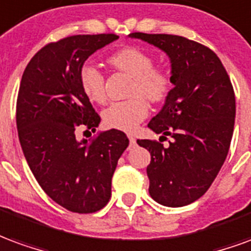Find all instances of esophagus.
I'll use <instances>...</instances> for the list:
<instances>
[{"label": "esophagus", "mask_w": 251, "mask_h": 251, "mask_svg": "<svg viewBox=\"0 0 251 251\" xmlns=\"http://www.w3.org/2000/svg\"><path fill=\"white\" fill-rule=\"evenodd\" d=\"M129 142H130V147H134L136 145V138L133 136H129Z\"/></svg>", "instance_id": "obj_1"}]
</instances>
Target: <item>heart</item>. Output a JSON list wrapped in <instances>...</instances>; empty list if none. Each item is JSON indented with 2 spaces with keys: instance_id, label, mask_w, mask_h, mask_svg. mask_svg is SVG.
Here are the masks:
<instances>
[{
  "instance_id": "heart-1",
  "label": "heart",
  "mask_w": 251,
  "mask_h": 251,
  "mask_svg": "<svg viewBox=\"0 0 251 251\" xmlns=\"http://www.w3.org/2000/svg\"><path fill=\"white\" fill-rule=\"evenodd\" d=\"M109 62L122 72L133 77L130 99L109 104L102 113L104 125L111 129L133 131L140 122L147 118L152 102L163 100L169 93L171 79L163 68H154V60L148 52L136 47H126L110 56ZM79 83L83 93L91 102L102 103L106 99L103 74L93 63H84L79 70Z\"/></svg>"
}]
</instances>
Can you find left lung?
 Segmentation results:
<instances>
[{
  "mask_svg": "<svg viewBox=\"0 0 251 251\" xmlns=\"http://www.w3.org/2000/svg\"><path fill=\"white\" fill-rule=\"evenodd\" d=\"M157 47L171 62L163 107L148 127L174 141L137 140L151 153L149 195L167 207L191 204L205 194L225 163L235 120V97L225 67L210 48L181 36L131 33Z\"/></svg>",
  "mask_w": 251,
  "mask_h": 251,
  "instance_id": "1",
  "label": "left lung"
}]
</instances>
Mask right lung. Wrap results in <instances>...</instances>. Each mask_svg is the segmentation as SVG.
<instances>
[{
	"mask_svg": "<svg viewBox=\"0 0 251 251\" xmlns=\"http://www.w3.org/2000/svg\"><path fill=\"white\" fill-rule=\"evenodd\" d=\"M117 35H76L51 43L25 68L17 98V130L25 160L37 183L57 204L77 214L103 208L111 177L129 140L124 131H99L90 140L77 127L97 130L100 122L79 83L88 56ZM88 131V130H86Z\"/></svg>",
	"mask_w": 251,
	"mask_h": 251,
	"instance_id": "right-lung-1",
	"label": "right lung"
}]
</instances>
